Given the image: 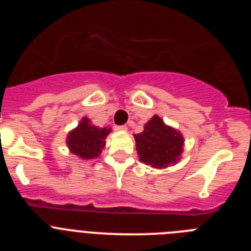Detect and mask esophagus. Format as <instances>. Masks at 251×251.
<instances>
[{"label": "esophagus", "instance_id": "34e87169", "mask_svg": "<svg viewBox=\"0 0 251 251\" xmlns=\"http://www.w3.org/2000/svg\"><path fill=\"white\" fill-rule=\"evenodd\" d=\"M114 129L118 130V132H127L128 127L127 126H115Z\"/></svg>", "mask_w": 251, "mask_h": 251}]
</instances>
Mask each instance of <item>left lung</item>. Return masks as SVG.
<instances>
[{
  "label": "left lung",
  "instance_id": "left-lung-1",
  "mask_svg": "<svg viewBox=\"0 0 251 251\" xmlns=\"http://www.w3.org/2000/svg\"><path fill=\"white\" fill-rule=\"evenodd\" d=\"M139 161L153 168H167L181 159L185 146L182 133L163 122L158 115L145 124L143 132L134 134Z\"/></svg>",
  "mask_w": 251,
  "mask_h": 251
}]
</instances>
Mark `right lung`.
Here are the masks:
<instances>
[{"mask_svg": "<svg viewBox=\"0 0 251 251\" xmlns=\"http://www.w3.org/2000/svg\"><path fill=\"white\" fill-rule=\"evenodd\" d=\"M110 132V127H97L89 118L83 117L77 127L68 133L66 146L69 151L79 158H98L101 150L105 147V138Z\"/></svg>", "mask_w": 251, "mask_h": 251, "instance_id": "1", "label": "right lung"}]
</instances>
